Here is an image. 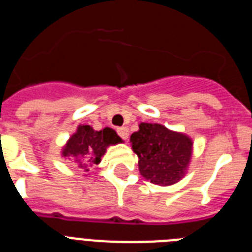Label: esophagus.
I'll list each match as a JSON object with an SVG mask.
<instances>
[{
	"instance_id": "obj_1",
	"label": "esophagus",
	"mask_w": 252,
	"mask_h": 252,
	"mask_svg": "<svg viewBox=\"0 0 252 252\" xmlns=\"http://www.w3.org/2000/svg\"><path fill=\"white\" fill-rule=\"evenodd\" d=\"M117 133L122 140L128 139V128L127 127H119L117 128Z\"/></svg>"
}]
</instances>
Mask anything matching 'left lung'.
Returning <instances> with one entry per match:
<instances>
[{
	"mask_svg": "<svg viewBox=\"0 0 252 252\" xmlns=\"http://www.w3.org/2000/svg\"><path fill=\"white\" fill-rule=\"evenodd\" d=\"M130 137L139 170L151 183L170 186L183 177L192 155V141L158 124H141Z\"/></svg>",
	"mask_w": 252,
	"mask_h": 252,
	"instance_id": "8db88e82",
	"label": "left lung"
}]
</instances>
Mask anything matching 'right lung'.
I'll return each mask as SVG.
<instances>
[{
    "instance_id": "1",
    "label": "right lung",
    "mask_w": 252,
    "mask_h": 252,
    "mask_svg": "<svg viewBox=\"0 0 252 252\" xmlns=\"http://www.w3.org/2000/svg\"><path fill=\"white\" fill-rule=\"evenodd\" d=\"M121 142V137L112 128L94 131L91 126H79L63 150L64 157H69L78 168L88 170V166L98 164L108 145Z\"/></svg>"
}]
</instances>
